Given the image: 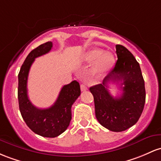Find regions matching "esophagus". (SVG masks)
<instances>
[{
  "instance_id": "obj_1",
  "label": "esophagus",
  "mask_w": 161,
  "mask_h": 161,
  "mask_svg": "<svg viewBox=\"0 0 161 161\" xmlns=\"http://www.w3.org/2000/svg\"><path fill=\"white\" fill-rule=\"evenodd\" d=\"M80 88H81V91H82V92H85V91H86V90L88 89L86 85H84V84H81Z\"/></svg>"
}]
</instances>
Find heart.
Masks as SVG:
<instances>
[{
	"label": "heart",
	"instance_id": "obj_1",
	"mask_svg": "<svg viewBox=\"0 0 161 161\" xmlns=\"http://www.w3.org/2000/svg\"><path fill=\"white\" fill-rule=\"evenodd\" d=\"M82 62L86 63H94L92 69V74L95 77L105 75L114 66V56L111 53H105L102 49L92 48L84 53L81 56Z\"/></svg>",
	"mask_w": 161,
	"mask_h": 161
}]
</instances>
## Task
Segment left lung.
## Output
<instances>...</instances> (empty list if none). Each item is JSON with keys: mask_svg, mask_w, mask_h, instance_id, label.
<instances>
[{"mask_svg": "<svg viewBox=\"0 0 161 161\" xmlns=\"http://www.w3.org/2000/svg\"><path fill=\"white\" fill-rule=\"evenodd\" d=\"M118 60L102 84L89 89L94 97L95 117L101 125L114 132L127 130L137 123L145 103L144 81L135 56L128 49L116 45ZM111 80L121 81L123 94L113 97L107 89Z\"/></svg>", "mask_w": 161, "mask_h": 161, "instance_id": "8db88e82", "label": "left lung"}]
</instances>
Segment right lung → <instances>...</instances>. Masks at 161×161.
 <instances>
[{
	"label": "right lung",
	"mask_w": 161,
	"mask_h": 161,
	"mask_svg": "<svg viewBox=\"0 0 161 161\" xmlns=\"http://www.w3.org/2000/svg\"><path fill=\"white\" fill-rule=\"evenodd\" d=\"M52 47L53 43L49 41L33 49L26 56L18 74L17 94L23 119L34 133L45 137H56L67 129L72 119V105L81 94L79 83L74 80L62 88L57 99L48 108H38L30 101L27 79L31 65L36 58L49 53Z\"/></svg>",
	"instance_id": "right-lung-1"
}]
</instances>
